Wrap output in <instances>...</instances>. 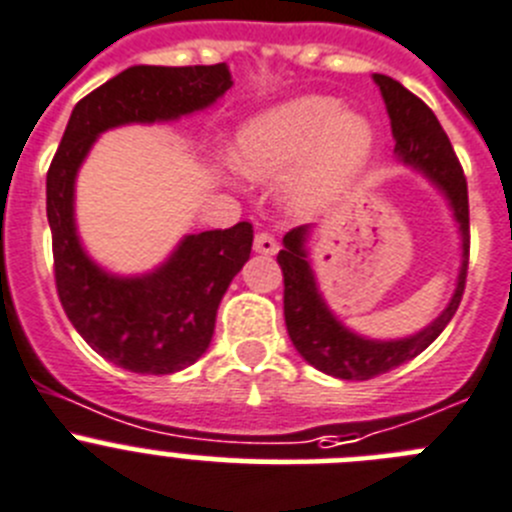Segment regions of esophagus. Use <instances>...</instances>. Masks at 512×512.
I'll list each match as a JSON object with an SVG mask.
<instances>
[{
    "instance_id": "1",
    "label": "esophagus",
    "mask_w": 512,
    "mask_h": 512,
    "mask_svg": "<svg viewBox=\"0 0 512 512\" xmlns=\"http://www.w3.org/2000/svg\"><path fill=\"white\" fill-rule=\"evenodd\" d=\"M278 250H280V245H278V240H275V234H270V232L255 234V252H260V255H275Z\"/></svg>"
}]
</instances>
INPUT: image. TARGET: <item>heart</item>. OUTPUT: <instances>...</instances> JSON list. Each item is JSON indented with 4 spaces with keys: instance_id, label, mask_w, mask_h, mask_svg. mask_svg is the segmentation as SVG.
<instances>
[{
    "instance_id": "b5f03b06",
    "label": "heart",
    "mask_w": 512,
    "mask_h": 512,
    "mask_svg": "<svg viewBox=\"0 0 512 512\" xmlns=\"http://www.w3.org/2000/svg\"><path fill=\"white\" fill-rule=\"evenodd\" d=\"M374 148V128L361 113L343 111L328 95H303L242 123L232 164L255 181L285 179V204L318 214L351 189Z\"/></svg>"
}]
</instances>
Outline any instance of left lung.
<instances>
[{
  "mask_svg": "<svg viewBox=\"0 0 512 512\" xmlns=\"http://www.w3.org/2000/svg\"><path fill=\"white\" fill-rule=\"evenodd\" d=\"M374 83L379 85L386 113H389L396 161L419 171L450 207L457 232H460V270H457L450 303L444 305V310L432 323L404 338H371L348 328L323 298L313 270V257H310L313 224L290 229L283 237V250L278 255L285 278L283 303L288 336L295 351L310 366L346 381L374 379L419 356L447 328L452 315L460 308L467 278V257H470L467 181L452 151L450 138L439 126L437 116L404 85L379 73H374Z\"/></svg>",
  "mask_w": 512,
  "mask_h": 512,
  "instance_id": "left-lung-1",
  "label": "left lung"
}]
</instances>
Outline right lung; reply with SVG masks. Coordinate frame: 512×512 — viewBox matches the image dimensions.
Returning a JSON list of instances; mask_svg holds the SVG:
<instances>
[{"mask_svg": "<svg viewBox=\"0 0 512 512\" xmlns=\"http://www.w3.org/2000/svg\"><path fill=\"white\" fill-rule=\"evenodd\" d=\"M232 85L227 62L194 68L133 65L75 105L47 171V222L62 308L95 353L133 374H174L202 358L219 303L250 260L252 224L184 234L154 270L111 272L80 242L78 171L100 133L194 116Z\"/></svg>", "mask_w": 512, "mask_h": 512, "instance_id": "right-lung-1", "label": "right lung"}]
</instances>
